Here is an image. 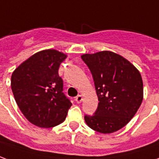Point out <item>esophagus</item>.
<instances>
[{"label":"esophagus","instance_id":"obj_1","mask_svg":"<svg viewBox=\"0 0 159 159\" xmlns=\"http://www.w3.org/2000/svg\"><path fill=\"white\" fill-rule=\"evenodd\" d=\"M82 100H83V98H82L81 95H78L77 97L75 98V101H76V103H81Z\"/></svg>","mask_w":159,"mask_h":159}]
</instances>
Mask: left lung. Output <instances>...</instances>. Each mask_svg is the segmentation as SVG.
<instances>
[{
	"label": "left lung",
	"mask_w": 159,
	"mask_h": 159,
	"mask_svg": "<svg viewBox=\"0 0 159 159\" xmlns=\"http://www.w3.org/2000/svg\"><path fill=\"white\" fill-rule=\"evenodd\" d=\"M81 58L92 73L99 101L93 116H85L86 124L102 134L118 131L134 116L142 103L139 70L111 51L85 54Z\"/></svg>",
	"instance_id": "left-lung-1"
}]
</instances>
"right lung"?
<instances>
[{"label": "right lung", "mask_w": 159, "mask_h": 159, "mask_svg": "<svg viewBox=\"0 0 159 159\" xmlns=\"http://www.w3.org/2000/svg\"><path fill=\"white\" fill-rule=\"evenodd\" d=\"M67 55L56 49L36 53L13 71L11 88L21 112L40 128L63 122L72 105L65 96L63 80L58 74Z\"/></svg>", "instance_id": "add662e5"}]
</instances>
